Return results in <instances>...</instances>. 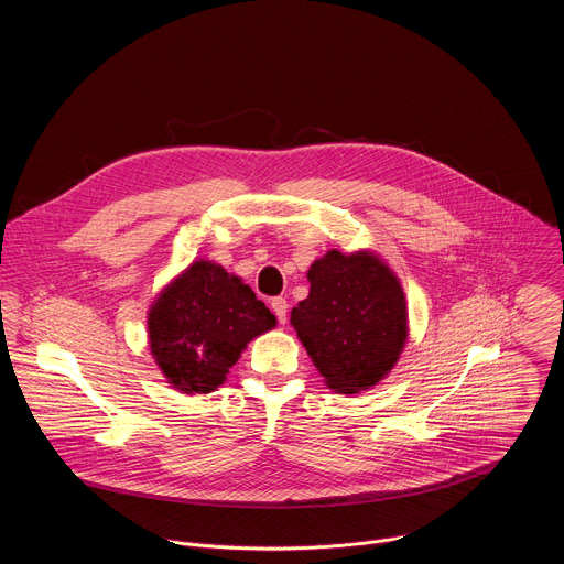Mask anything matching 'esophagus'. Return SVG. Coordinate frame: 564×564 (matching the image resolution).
Returning a JSON list of instances; mask_svg holds the SVG:
<instances>
[{
  "mask_svg": "<svg viewBox=\"0 0 564 564\" xmlns=\"http://www.w3.org/2000/svg\"><path fill=\"white\" fill-rule=\"evenodd\" d=\"M270 307H272V312L276 314L279 324H285V321H288V301H285L283 296H274V299L270 301Z\"/></svg>",
  "mask_w": 564,
  "mask_h": 564,
  "instance_id": "34e87169",
  "label": "esophagus"
}]
</instances>
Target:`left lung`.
<instances>
[{"label":"left lung","instance_id":"1","mask_svg":"<svg viewBox=\"0 0 564 564\" xmlns=\"http://www.w3.org/2000/svg\"><path fill=\"white\" fill-rule=\"evenodd\" d=\"M310 294L292 326L337 392L375 386L406 341V301L394 274L372 254L328 252L307 272Z\"/></svg>","mask_w":564,"mask_h":564}]
</instances>
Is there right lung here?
<instances>
[{"label": "right lung", "mask_w": 564, "mask_h": 564, "mask_svg": "<svg viewBox=\"0 0 564 564\" xmlns=\"http://www.w3.org/2000/svg\"><path fill=\"white\" fill-rule=\"evenodd\" d=\"M276 316L250 285L209 261L181 274L149 312L151 352L167 379L187 392H212Z\"/></svg>", "instance_id": "add662e5"}]
</instances>
